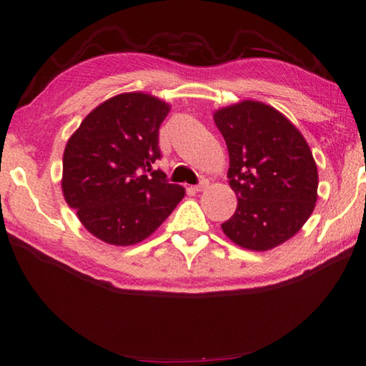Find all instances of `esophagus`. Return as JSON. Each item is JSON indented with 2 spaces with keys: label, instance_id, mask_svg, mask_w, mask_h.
Returning <instances> with one entry per match:
<instances>
[{
  "label": "esophagus",
  "instance_id": "obj_1",
  "mask_svg": "<svg viewBox=\"0 0 366 366\" xmlns=\"http://www.w3.org/2000/svg\"><path fill=\"white\" fill-rule=\"evenodd\" d=\"M209 187V181L207 179H201V182L199 184H197L193 187V190L194 192H202V190H206Z\"/></svg>",
  "mask_w": 366,
  "mask_h": 366
}]
</instances>
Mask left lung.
Masks as SVG:
<instances>
[{"label": "left lung", "mask_w": 366, "mask_h": 366, "mask_svg": "<svg viewBox=\"0 0 366 366\" xmlns=\"http://www.w3.org/2000/svg\"><path fill=\"white\" fill-rule=\"evenodd\" d=\"M229 151V185L237 209L222 224L242 248L268 251L300 231L317 202L318 172L302 134L259 101L214 114Z\"/></svg>", "instance_id": "8db88e82"}]
</instances>
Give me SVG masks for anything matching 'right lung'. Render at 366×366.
Listing matches in <instances>:
<instances>
[{
	"instance_id": "right-lung-1",
	"label": "right lung",
	"mask_w": 366,
	"mask_h": 366,
	"mask_svg": "<svg viewBox=\"0 0 366 366\" xmlns=\"http://www.w3.org/2000/svg\"><path fill=\"white\" fill-rule=\"evenodd\" d=\"M168 112V104L147 93H122L93 109L68 140L64 197L97 239L139 243L184 198L181 185L152 169L162 157L159 127Z\"/></svg>"
}]
</instances>
